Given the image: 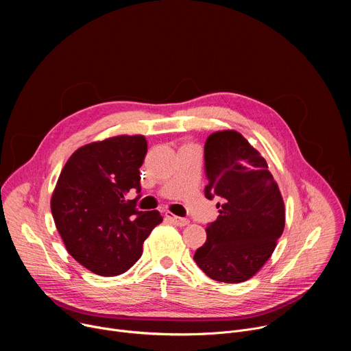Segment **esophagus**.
Wrapping results in <instances>:
<instances>
[{
  "label": "esophagus",
  "mask_w": 351,
  "mask_h": 351,
  "mask_svg": "<svg viewBox=\"0 0 351 351\" xmlns=\"http://www.w3.org/2000/svg\"><path fill=\"white\" fill-rule=\"evenodd\" d=\"M165 217L172 222V223H175L176 226H186V225H189L190 223V221L189 219H186V218H180V217H176V215H173L172 213H169V211H167L165 213Z\"/></svg>",
  "instance_id": "1"
}]
</instances>
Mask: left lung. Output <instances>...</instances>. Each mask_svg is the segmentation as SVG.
Listing matches in <instances>:
<instances>
[{"label": "left lung", "mask_w": 351, "mask_h": 351, "mask_svg": "<svg viewBox=\"0 0 351 351\" xmlns=\"http://www.w3.org/2000/svg\"><path fill=\"white\" fill-rule=\"evenodd\" d=\"M206 197L219 195L218 218L194 261L225 283L253 278L269 260L285 229V203L265 158L236 130H219L204 145Z\"/></svg>", "instance_id": "8db88e82"}]
</instances>
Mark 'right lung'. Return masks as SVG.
<instances>
[{
  "instance_id": "add662e5",
  "label": "right lung",
  "mask_w": 351,
  "mask_h": 351,
  "mask_svg": "<svg viewBox=\"0 0 351 351\" xmlns=\"http://www.w3.org/2000/svg\"><path fill=\"white\" fill-rule=\"evenodd\" d=\"M143 134L93 141L69 157L51 197V213L68 253L99 276L126 272L141 257L143 243L162 222L158 211H137Z\"/></svg>"
}]
</instances>
